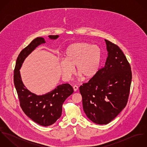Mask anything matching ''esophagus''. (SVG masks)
Listing matches in <instances>:
<instances>
[{
	"label": "esophagus",
	"instance_id": "1",
	"mask_svg": "<svg viewBox=\"0 0 147 147\" xmlns=\"http://www.w3.org/2000/svg\"><path fill=\"white\" fill-rule=\"evenodd\" d=\"M73 88H74V92H76L78 90V86H76V85H75V86H73Z\"/></svg>",
	"mask_w": 147,
	"mask_h": 147
}]
</instances>
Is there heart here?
I'll list each match as a JSON object with an SVG mask.
<instances>
[{
    "instance_id": "1",
    "label": "heart",
    "mask_w": 147,
    "mask_h": 147,
    "mask_svg": "<svg viewBox=\"0 0 147 147\" xmlns=\"http://www.w3.org/2000/svg\"><path fill=\"white\" fill-rule=\"evenodd\" d=\"M101 60L102 52L98 46L85 42L74 43L67 47L64 60L60 62L62 75L65 79H70L76 67L80 78L90 79L98 72Z\"/></svg>"
}]
</instances>
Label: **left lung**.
<instances>
[{
    "mask_svg": "<svg viewBox=\"0 0 147 147\" xmlns=\"http://www.w3.org/2000/svg\"><path fill=\"white\" fill-rule=\"evenodd\" d=\"M107 57L104 67L79 88L87 117L98 125H106L125 107L132 80L131 67L116 45L105 40Z\"/></svg>",
    "mask_w": 147,
    "mask_h": 147,
    "instance_id": "8db88e82",
    "label": "left lung"
}]
</instances>
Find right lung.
I'll list each match as a JSON object with an SVG mask.
<instances>
[{
	"label": "right lung",
	"mask_w": 147,
	"mask_h": 147,
	"mask_svg": "<svg viewBox=\"0 0 147 147\" xmlns=\"http://www.w3.org/2000/svg\"><path fill=\"white\" fill-rule=\"evenodd\" d=\"M48 37L55 40L59 36L50 35ZM45 43L43 38L37 37L21 51L16 60L13 78L23 111L34 122L46 127L53 125L61 117L63 102L73 93L74 89L69 84L65 83L58 85L45 94L37 95L29 91L23 84L20 69L25 59L37 47Z\"/></svg>",
	"instance_id": "1"
}]
</instances>
